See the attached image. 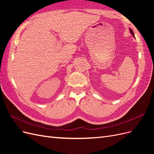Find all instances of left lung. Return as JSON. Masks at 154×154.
Returning a JSON list of instances; mask_svg holds the SVG:
<instances>
[{
	"instance_id": "obj_1",
	"label": "left lung",
	"mask_w": 154,
	"mask_h": 154,
	"mask_svg": "<svg viewBox=\"0 0 154 154\" xmlns=\"http://www.w3.org/2000/svg\"><path fill=\"white\" fill-rule=\"evenodd\" d=\"M129 30H130V33L132 34V35L134 37H135V36H134V32H133L132 29H129Z\"/></svg>"
}]
</instances>
